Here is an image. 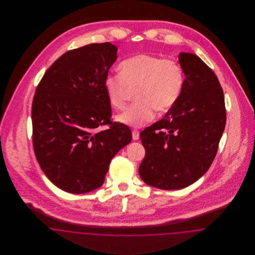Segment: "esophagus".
<instances>
[{"instance_id": "34e87169", "label": "esophagus", "mask_w": 255, "mask_h": 255, "mask_svg": "<svg viewBox=\"0 0 255 255\" xmlns=\"http://www.w3.org/2000/svg\"><path fill=\"white\" fill-rule=\"evenodd\" d=\"M132 137L133 140H137L139 138V132L137 130H133L132 131Z\"/></svg>"}]
</instances>
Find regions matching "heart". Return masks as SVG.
I'll return each mask as SVG.
<instances>
[{
  "instance_id": "b5f03b06",
  "label": "heart",
  "mask_w": 255,
  "mask_h": 255,
  "mask_svg": "<svg viewBox=\"0 0 255 255\" xmlns=\"http://www.w3.org/2000/svg\"><path fill=\"white\" fill-rule=\"evenodd\" d=\"M183 81V71L178 62L140 53L122 61L120 73L106 76L104 88L110 104L118 110L125 108L131 91L135 89L136 102L118 116L117 121L141 127L154 120L156 110L165 113L177 103Z\"/></svg>"
}]
</instances>
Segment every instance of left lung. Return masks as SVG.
<instances>
[{
	"mask_svg": "<svg viewBox=\"0 0 255 255\" xmlns=\"http://www.w3.org/2000/svg\"><path fill=\"white\" fill-rule=\"evenodd\" d=\"M182 94L162 120L139 133L145 148L138 172L148 185L182 189L210 167L224 133V92L213 71L199 56L180 52Z\"/></svg>",
	"mask_w": 255,
	"mask_h": 255,
	"instance_id": "left-lung-1",
	"label": "left lung"
}]
</instances>
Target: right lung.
Instances as JSON below:
<instances>
[{
	"label": "right lung",
	"instance_id": "1",
	"mask_svg": "<svg viewBox=\"0 0 255 255\" xmlns=\"http://www.w3.org/2000/svg\"><path fill=\"white\" fill-rule=\"evenodd\" d=\"M118 48L109 42L67 51L44 74L33 97L32 142L41 169L62 190L100 187L111 159L132 140L130 128L111 122L104 88ZM109 124L108 129L101 127Z\"/></svg>",
	"mask_w": 255,
	"mask_h": 255
}]
</instances>
